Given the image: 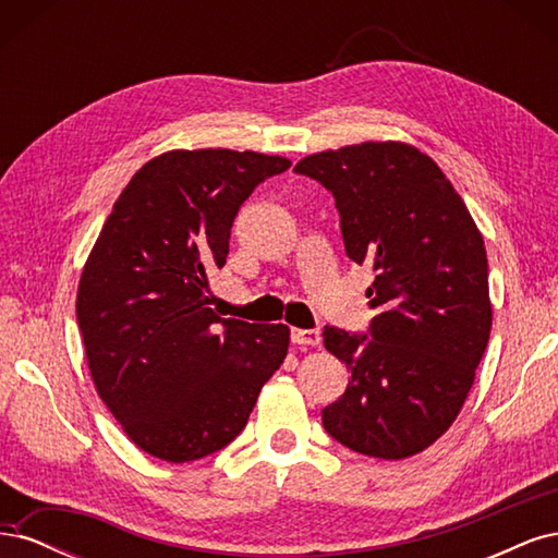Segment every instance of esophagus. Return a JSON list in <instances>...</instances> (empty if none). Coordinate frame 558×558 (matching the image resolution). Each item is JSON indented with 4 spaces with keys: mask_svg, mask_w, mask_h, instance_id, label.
<instances>
[{
    "mask_svg": "<svg viewBox=\"0 0 558 558\" xmlns=\"http://www.w3.org/2000/svg\"><path fill=\"white\" fill-rule=\"evenodd\" d=\"M291 342L300 347H318L320 344V332L318 330H302V328H291Z\"/></svg>",
    "mask_w": 558,
    "mask_h": 558,
    "instance_id": "1",
    "label": "esophagus"
}]
</instances>
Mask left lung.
Wrapping results in <instances>:
<instances>
[{
  "instance_id": "obj_1",
  "label": "left lung",
  "mask_w": 558,
  "mask_h": 558,
  "mask_svg": "<svg viewBox=\"0 0 558 558\" xmlns=\"http://www.w3.org/2000/svg\"><path fill=\"white\" fill-rule=\"evenodd\" d=\"M298 174L335 197L347 256L373 267L367 332L324 328L349 369L347 391L320 412L351 451L408 459L459 416L492 332L488 263L461 195L428 156L365 142L307 156Z\"/></svg>"
}]
</instances>
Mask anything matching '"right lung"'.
<instances>
[{
	"instance_id": "1",
	"label": "right lung",
	"mask_w": 558,
	"mask_h": 558,
	"mask_svg": "<svg viewBox=\"0 0 558 558\" xmlns=\"http://www.w3.org/2000/svg\"><path fill=\"white\" fill-rule=\"evenodd\" d=\"M291 162L253 150H170L130 179L83 267L76 318L99 398L167 463L238 437L289 351V328L221 318L209 272L258 183Z\"/></svg>"
}]
</instances>
